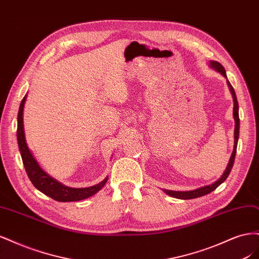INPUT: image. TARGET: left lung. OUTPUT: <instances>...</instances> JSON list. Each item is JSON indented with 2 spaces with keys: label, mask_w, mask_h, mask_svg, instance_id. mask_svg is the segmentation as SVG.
Wrapping results in <instances>:
<instances>
[{
  "label": "left lung",
  "mask_w": 259,
  "mask_h": 259,
  "mask_svg": "<svg viewBox=\"0 0 259 259\" xmlns=\"http://www.w3.org/2000/svg\"><path fill=\"white\" fill-rule=\"evenodd\" d=\"M210 67L214 68L216 71H218L219 73H222L226 79H227V74H226V70L225 68L219 64L217 61H210ZM227 84L229 86V90L232 94V98H233V117H234V122H236V125H234V147H233V152L231 154V158L229 160L228 166H227L225 173L223 174V176L219 178L217 182H215L214 184L208 185V186H204L201 187L199 189H195L192 191H171V190H164V192L167 193L170 197H174L177 199H183V200H189V199H194V198H199L202 197V195H205L211 191H214L216 188L222 185L225 180L227 179V177L229 176L230 171L232 169L233 163H234V158H236V153H237V146H238V139H239V132H240V119H239V104L237 100V96H236V92H234L232 85L230 84V82L227 80Z\"/></svg>",
  "instance_id": "left-lung-1"
}]
</instances>
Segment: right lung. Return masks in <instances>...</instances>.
<instances>
[{
	"instance_id": "1",
	"label": "right lung",
	"mask_w": 259,
	"mask_h": 259,
	"mask_svg": "<svg viewBox=\"0 0 259 259\" xmlns=\"http://www.w3.org/2000/svg\"><path fill=\"white\" fill-rule=\"evenodd\" d=\"M25 96L22 98L20 107L18 110V119H17V140H18V147L21 154V159L23 166L26 168L27 175L31 183L44 194L49 195L50 198L59 201V202H71V201H80L86 198L92 197L93 194L98 192L101 188H103L108 177H106L103 182L88 188H70L64 186L62 184L58 183L51 176H49L45 171L38 166L37 162L34 160L33 155L31 154L30 150L28 149L26 138H25V132H23V121H22V114H23V106H25L26 101Z\"/></svg>"
}]
</instances>
